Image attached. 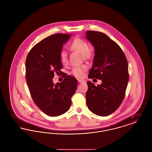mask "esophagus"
Segmentation results:
<instances>
[{
    "label": "esophagus",
    "mask_w": 152,
    "mask_h": 152,
    "mask_svg": "<svg viewBox=\"0 0 152 152\" xmlns=\"http://www.w3.org/2000/svg\"><path fill=\"white\" fill-rule=\"evenodd\" d=\"M78 82L80 83H86V81L85 80H83L78 79L77 80Z\"/></svg>",
    "instance_id": "34e87169"
}]
</instances>
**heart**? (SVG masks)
<instances>
[{
	"mask_svg": "<svg viewBox=\"0 0 152 152\" xmlns=\"http://www.w3.org/2000/svg\"><path fill=\"white\" fill-rule=\"evenodd\" d=\"M69 48L72 51L83 54V56L84 57H87L90 54L88 44L84 40L79 37H77L73 40L72 43L70 45ZM60 60L61 63L64 64L67 63V53L65 51H61V52L60 53ZM87 69L88 66L86 65H83L79 67H75L73 68L72 74L76 77L81 78L84 77Z\"/></svg>",
	"mask_w": 152,
	"mask_h": 152,
	"instance_id": "1",
	"label": "heart"
}]
</instances>
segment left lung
<instances>
[{"label": "left lung", "mask_w": 152, "mask_h": 152, "mask_svg": "<svg viewBox=\"0 0 152 152\" xmlns=\"http://www.w3.org/2000/svg\"><path fill=\"white\" fill-rule=\"evenodd\" d=\"M87 39L93 44L94 56L88 78L101 80L95 86L87 81L86 102L95 115L107 116L120 107L129 81L128 64L120 47L104 33L87 31Z\"/></svg>", "instance_id": "1"}]
</instances>
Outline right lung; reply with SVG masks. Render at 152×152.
Here are the masks:
<instances>
[{
    "label": "right lung",
    "instance_id": "add662e5",
    "mask_svg": "<svg viewBox=\"0 0 152 152\" xmlns=\"http://www.w3.org/2000/svg\"><path fill=\"white\" fill-rule=\"evenodd\" d=\"M70 37L64 34L48 36L34 46L26 58V77L31 96L38 108L52 117L69 109L77 86L76 79L70 75L56 84L52 80L55 73H63L60 53Z\"/></svg>",
    "mask_w": 152,
    "mask_h": 152
}]
</instances>
